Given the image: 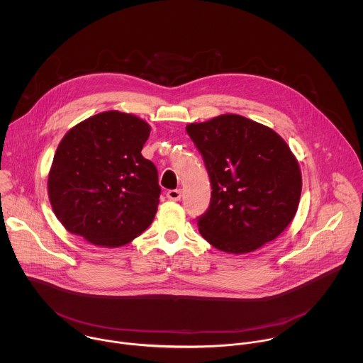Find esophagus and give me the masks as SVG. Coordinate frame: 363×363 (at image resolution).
<instances>
[{
    "label": "esophagus",
    "mask_w": 363,
    "mask_h": 363,
    "mask_svg": "<svg viewBox=\"0 0 363 363\" xmlns=\"http://www.w3.org/2000/svg\"><path fill=\"white\" fill-rule=\"evenodd\" d=\"M167 199L172 200V201H179L182 199V190L180 189H176V190H169L167 191Z\"/></svg>",
    "instance_id": "esophagus-1"
}]
</instances>
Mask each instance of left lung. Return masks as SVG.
Returning <instances> with one entry per match:
<instances>
[{
  "label": "left lung",
  "instance_id": "8db88e82",
  "mask_svg": "<svg viewBox=\"0 0 363 363\" xmlns=\"http://www.w3.org/2000/svg\"><path fill=\"white\" fill-rule=\"evenodd\" d=\"M187 134L203 155L211 203L199 218L215 249L245 255L278 238L294 219L302 193L299 163L269 127L239 114L191 123Z\"/></svg>",
  "mask_w": 363,
  "mask_h": 363
}]
</instances>
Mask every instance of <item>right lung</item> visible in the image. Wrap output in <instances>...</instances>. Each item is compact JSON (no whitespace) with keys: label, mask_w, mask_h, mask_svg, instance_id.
Listing matches in <instances>:
<instances>
[{"label":"right lung","mask_w":363,"mask_h":363,"mask_svg":"<svg viewBox=\"0 0 363 363\" xmlns=\"http://www.w3.org/2000/svg\"><path fill=\"white\" fill-rule=\"evenodd\" d=\"M151 127L117 110L95 114L61 140L49 172V199L62 226L95 246L120 247L154 220L160 187L141 155Z\"/></svg>","instance_id":"1"}]
</instances>
